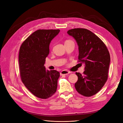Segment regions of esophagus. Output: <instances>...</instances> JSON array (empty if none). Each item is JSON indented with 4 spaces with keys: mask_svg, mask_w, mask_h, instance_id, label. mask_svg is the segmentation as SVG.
Returning <instances> with one entry per match:
<instances>
[{
    "mask_svg": "<svg viewBox=\"0 0 123 123\" xmlns=\"http://www.w3.org/2000/svg\"><path fill=\"white\" fill-rule=\"evenodd\" d=\"M70 74V72L67 71V70H62V71L60 72V75H68Z\"/></svg>",
    "mask_w": 123,
    "mask_h": 123,
    "instance_id": "obj_1",
    "label": "esophagus"
}]
</instances>
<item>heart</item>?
<instances>
[{
    "label": "heart",
    "instance_id": "1",
    "mask_svg": "<svg viewBox=\"0 0 123 123\" xmlns=\"http://www.w3.org/2000/svg\"><path fill=\"white\" fill-rule=\"evenodd\" d=\"M71 41H71V40H67V41H66V42H65V43L69 42H71Z\"/></svg>",
    "mask_w": 123,
    "mask_h": 123
}]
</instances>
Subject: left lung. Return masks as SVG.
I'll return each mask as SVG.
<instances>
[{"instance_id": "obj_1", "label": "left lung", "mask_w": 123, "mask_h": 123, "mask_svg": "<svg viewBox=\"0 0 123 123\" xmlns=\"http://www.w3.org/2000/svg\"><path fill=\"white\" fill-rule=\"evenodd\" d=\"M67 33L72 36L78 45L79 62L85 65L83 74L78 77L74 86L78 93L85 97L95 95L108 79L111 57L107 46L97 36L85 28H74Z\"/></svg>"}]
</instances>
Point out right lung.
<instances>
[{
    "label": "right lung",
    "instance_id": "add662e5",
    "mask_svg": "<svg viewBox=\"0 0 123 123\" xmlns=\"http://www.w3.org/2000/svg\"><path fill=\"white\" fill-rule=\"evenodd\" d=\"M60 30H38L26 39L20 47L19 66L23 83L33 95L48 99L55 93L59 72L46 70L45 59L49 45Z\"/></svg>",
    "mask_w": 123,
    "mask_h": 123
}]
</instances>
